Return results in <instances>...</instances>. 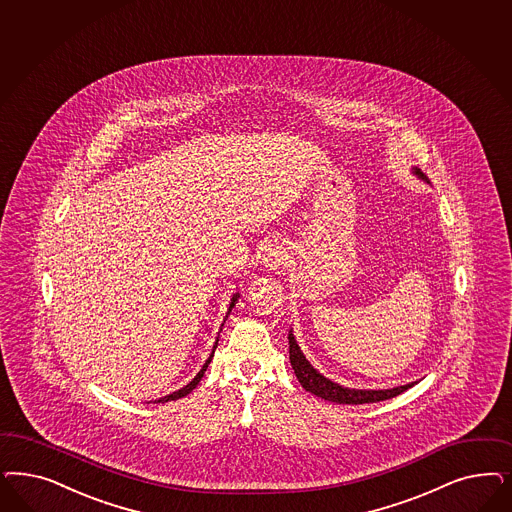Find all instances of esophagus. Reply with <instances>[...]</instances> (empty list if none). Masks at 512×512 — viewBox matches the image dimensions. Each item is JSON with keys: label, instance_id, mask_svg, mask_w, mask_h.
Listing matches in <instances>:
<instances>
[{"label": "esophagus", "instance_id": "esophagus-1", "mask_svg": "<svg viewBox=\"0 0 512 512\" xmlns=\"http://www.w3.org/2000/svg\"><path fill=\"white\" fill-rule=\"evenodd\" d=\"M286 262V250L279 245H269L265 248L264 264L269 269H279Z\"/></svg>", "mask_w": 512, "mask_h": 512}]
</instances>
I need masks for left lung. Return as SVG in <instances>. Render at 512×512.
Returning <instances> with one entry per match:
<instances>
[{
    "instance_id": "obj_1",
    "label": "left lung",
    "mask_w": 512,
    "mask_h": 512,
    "mask_svg": "<svg viewBox=\"0 0 512 512\" xmlns=\"http://www.w3.org/2000/svg\"><path fill=\"white\" fill-rule=\"evenodd\" d=\"M413 173L428 182V177L413 167ZM288 345H290V363L292 369L296 373L297 380L301 382V386L311 392L314 396L322 397L326 401H333V403H343V405H362V403H377V401H384V399H392V397L403 394L405 390H409L416 382H409L403 386H396V388H388V390H358V388H347L341 386L337 382L324 377L320 371H316L311 362L305 358V354L301 352V348L297 345L296 337L290 330L288 333Z\"/></svg>"
}]
</instances>
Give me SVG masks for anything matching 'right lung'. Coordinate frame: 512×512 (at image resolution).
<instances>
[{"instance_id":"right-lung-1","label":"right lung","mask_w":512,"mask_h":512,"mask_svg":"<svg viewBox=\"0 0 512 512\" xmlns=\"http://www.w3.org/2000/svg\"><path fill=\"white\" fill-rule=\"evenodd\" d=\"M239 297H241L239 296V292L231 296L230 309H228V313H226V318H228V314L231 313V309L235 307V303H237V299H239ZM224 322H226V320H224ZM222 326H224V324H222ZM216 345H218V337H216L215 347H213V352H211V356L207 358V362L203 363V367L199 369V373L198 375H196V377H194V379L190 380V382H188L186 386H182L181 390H177V392H173V394H169V396L160 397V399H156L154 403H167V401H175V399H181V397L188 396V394H190V392H192V390H194V388L198 386L201 377L205 375V371H207L209 363H211V360H213V356H215Z\"/></svg>"}]
</instances>
